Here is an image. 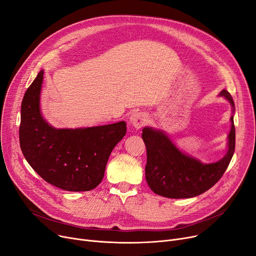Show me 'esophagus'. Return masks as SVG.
Returning <instances> with one entry per match:
<instances>
[{"mask_svg": "<svg viewBox=\"0 0 256 256\" xmlns=\"http://www.w3.org/2000/svg\"><path fill=\"white\" fill-rule=\"evenodd\" d=\"M146 121H147V116L141 112L134 113L130 117V124L135 130L141 128L146 124Z\"/></svg>", "mask_w": 256, "mask_h": 256, "instance_id": "1", "label": "esophagus"}]
</instances>
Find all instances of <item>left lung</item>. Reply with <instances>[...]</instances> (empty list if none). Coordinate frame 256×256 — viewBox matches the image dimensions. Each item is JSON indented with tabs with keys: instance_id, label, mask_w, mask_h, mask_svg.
Instances as JSON below:
<instances>
[{
	"instance_id": "left-lung-1",
	"label": "left lung",
	"mask_w": 256,
	"mask_h": 256,
	"mask_svg": "<svg viewBox=\"0 0 256 256\" xmlns=\"http://www.w3.org/2000/svg\"><path fill=\"white\" fill-rule=\"evenodd\" d=\"M219 96L230 102L232 115L230 132L227 137V152L217 162L202 163L182 152L162 130L152 126L142 130L147 154L145 178L154 193L168 198H191L204 193L222 178L234 152L236 128L234 102L230 93L223 89Z\"/></svg>"
}]
</instances>
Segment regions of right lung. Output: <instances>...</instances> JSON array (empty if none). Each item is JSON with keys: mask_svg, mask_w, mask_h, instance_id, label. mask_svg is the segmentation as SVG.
Segmentation results:
<instances>
[{"mask_svg": "<svg viewBox=\"0 0 256 256\" xmlns=\"http://www.w3.org/2000/svg\"><path fill=\"white\" fill-rule=\"evenodd\" d=\"M40 70L22 102L20 144L26 162L46 182L70 192L90 191L104 178L108 160L126 134V121L78 128H56L40 111Z\"/></svg>", "mask_w": 256, "mask_h": 256, "instance_id": "obj_1", "label": "right lung"}]
</instances>
